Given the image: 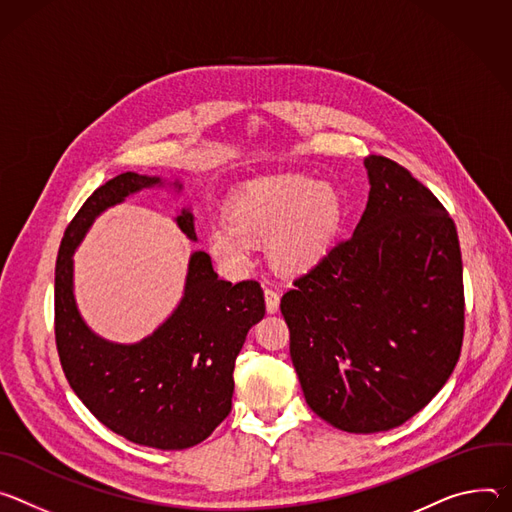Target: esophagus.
<instances>
[{"label":"esophagus","mask_w":512,"mask_h":512,"mask_svg":"<svg viewBox=\"0 0 512 512\" xmlns=\"http://www.w3.org/2000/svg\"><path fill=\"white\" fill-rule=\"evenodd\" d=\"M264 301H266V311H268V313H276V311H278L280 297H278V293H276L272 287H266V289H264Z\"/></svg>","instance_id":"obj_1"}]
</instances>
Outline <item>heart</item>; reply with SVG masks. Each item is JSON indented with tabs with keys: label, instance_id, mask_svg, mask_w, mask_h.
I'll use <instances>...</instances> for the list:
<instances>
[{
	"label": "heart",
	"instance_id": "1",
	"mask_svg": "<svg viewBox=\"0 0 512 512\" xmlns=\"http://www.w3.org/2000/svg\"><path fill=\"white\" fill-rule=\"evenodd\" d=\"M346 215L333 185L303 175L248 183L232 201L227 221L209 227L207 248L225 268L240 270L252 242H266L270 262L289 274L313 270L331 252Z\"/></svg>",
	"mask_w": 512,
	"mask_h": 512
}]
</instances>
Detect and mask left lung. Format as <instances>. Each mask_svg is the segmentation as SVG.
<instances>
[{"label":"left lung","instance_id":"1","mask_svg":"<svg viewBox=\"0 0 512 512\" xmlns=\"http://www.w3.org/2000/svg\"><path fill=\"white\" fill-rule=\"evenodd\" d=\"M364 166L354 236L280 299L307 405L348 433L388 431L427 407L464 339L456 223L405 166L374 154Z\"/></svg>","mask_w":512,"mask_h":512}]
</instances>
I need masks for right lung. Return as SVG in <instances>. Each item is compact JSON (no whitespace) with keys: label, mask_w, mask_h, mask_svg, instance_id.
I'll use <instances>...</instances> for the list:
<instances>
[{"label":"right lung","mask_w":512,"mask_h":512,"mask_svg":"<svg viewBox=\"0 0 512 512\" xmlns=\"http://www.w3.org/2000/svg\"><path fill=\"white\" fill-rule=\"evenodd\" d=\"M162 185L160 177L124 173L93 191L77 211L56 258L54 335L71 388L107 429L138 445L187 449L232 411L236 358L266 311L262 287L256 280H221L209 254L193 252L179 307L130 346L95 335L73 295V252L93 219L132 193ZM177 223L197 240L191 211L183 209Z\"/></svg>","instance_id":"add662e5"}]
</instances>
